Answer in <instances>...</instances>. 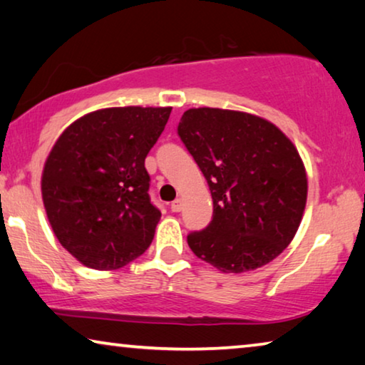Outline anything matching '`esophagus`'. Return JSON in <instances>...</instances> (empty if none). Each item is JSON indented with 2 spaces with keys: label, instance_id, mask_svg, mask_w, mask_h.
<instances>
[{
  "label": "esophagus",
  "instance_id": "obj_1",
  "mask_svg": "<svg viewBox=\"0 0 365 365\" xmlns=\"http://www.w3.org/2000/svg\"><path fill=\"white\" fill-rule=\"evenodd\" d=\"M181 209H182V200L181 199H176V200L171 202V210L173 212H181Z\"/></svg>",
  "mask_w": 365,
  "mask_h": 365
}]
</instances>
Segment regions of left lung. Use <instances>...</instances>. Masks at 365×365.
Instances as JSON below:
<instances>
[{
    "label": "left lung",
    "mask_w": 365,
    "mask_h": 365,
    "mask_svg": "<svg viewBox=\"0 0 365 365\" xmlns=\"http://www.w3.org/2000/svg\"><path fill=\"white\" fill-rule=\"evenodd\" d=\"M178 135L209 184L214 217L187 237L192 253L222 272L255 271L294 240L307 204V173L295 145L248 112L199 108Z\"/></svg>",
    "instance_id": "1"
}]
</instances>
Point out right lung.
Instances as JSON below:
<instances>
[{
    "instance_id": "add662e5",
    "label": "right lung",
    "mask_w": 365,
    "mask_h": 365,
    "mask_svg": "<svg viewBox=\"0 0 365 365\" xmlns=\"http://www.w3.org/2000/svg\"><path fill=\"white\" fill-rule=\"evenodd\" d=\"M171 108H108L80 117L50 150L42 199L60 245L81 264L114 271L143 255L161 212L145 158Z\"/></svg>"
}]
</instances>
